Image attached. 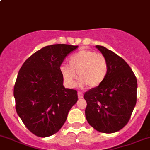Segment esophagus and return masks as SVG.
<instances>
[{
  "instance_id": "obj_1",
  "label": "esophagus",
  "mask_w": 150,
  "mask_h": 150,
  "mask_svg": "<svg viewBox=\"0 0 150 150\" xmlns=\"http://www.w3.org/2000/svg\"><path fill=\"white\" fill-rule=\"evenodd\" d=\"M78 98H79V99H81V98H83V93H82L81 92H78Z\"/></svg>"
}]
</instances>
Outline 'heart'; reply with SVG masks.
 <instances>
[{"label": "heart", "instance_id": "1", "mask_svg": "<svg viewBox=\"0 0 150 150\" xmlns=\"http://www.w3.org/2000/svg\"><path fill=\"white\" fill-rule=\"evenodd\" d=\"M69 66H62L60 70L62 78L68 87L75 86L77 79L90 89L96 88L106 79L109 71L107 58L102 54L88 49H82L70 57Z\"/></svg>", "mask_w": 150, "mask_h": 150}]
</instances>
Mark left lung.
<instances>
[{
    "label": "left lung",
    "instance_id": "1",
    "mask_svg": "<svg viewBox=\"0 0 150 150\" xmlns=\"http://www.w3.org/2000/svg\"><path fill=\"white\" fill-rule=\"evenodd\" d=\"M109 63L105 81L86 92L85 115L92 127L102 133H114L130 120L137 102V78L122 57L102 45H96Z\"/></svg>",
    "mask_w": 150,
    "mask_h": 150
}]
</instances>
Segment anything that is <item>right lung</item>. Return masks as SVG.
<instances>
[{
	"label": "right lung",
	"mask_w": 150,
	"mask_h": 150,
	"mask_svg": "<svg viewBox=\"0 0 150 150\" xmlns=\"http://www.w3.org/2000/svg\"><path fill=\"white\" fill-rule=\"evenodd\" d=\"M77 45H48L29 57L20 69L14 86L16 110L33 134L46 137L58 132L69 110L78 101V92L66 89L60 67Z\"/></svg>",
	"instance_id": "1"
}]
</instances>
